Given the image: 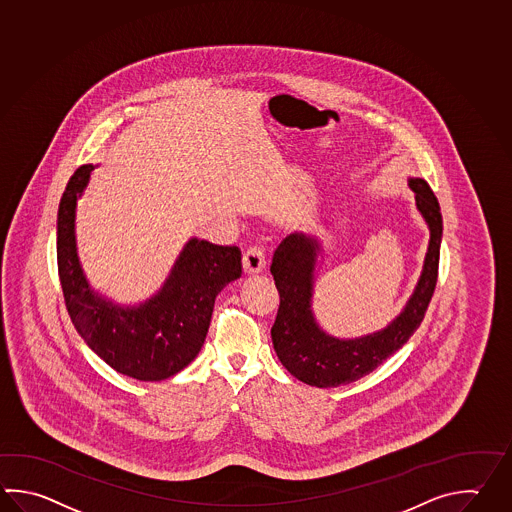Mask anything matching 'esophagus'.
Returning a JSON list of instances; mask_svg holds the SVG:
<instances>
[{
    "mask_svg": "<svg viewBox=\"0 0 512 512\" xmlns=\"http://www.w3.org/2000/svg\"><path fill=\"white\" fill-rule=\"evenodd\" d=\"M266 266V257H264V250L261 246H250L248 250L244 251L242 257V268L246 273H259L264 270Z\"/></svg>",
    "mask_w": 512,
    "mask_h": 512,
    "instance_id": "esophagus-1",
    "label": "esophagus"
}]
</instances>
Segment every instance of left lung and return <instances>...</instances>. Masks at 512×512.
<instances>
[{"instance_id":"8db88e82","label":"left lung","mask_w":512,"mask_h":512,"mask_svg":"<svg viewBox=\"0 0 512 512\" xmlns=\"http://www.w3.org/2000/svg\"><path fill=\"white\" fill-rule=\"evenodd\" d=\"M410 188L414 189L419 211L430 226V246L416 292L405 312L383 332L354 341H339L324 335L310 310L313 262L319 250L317 240L293 233L273 253V281L281 297L272 326L273 348L284 368L306 385L330 388L361 379L405 345L423 321L438 284L443 219L438 199L427 180L410 178Z\"/></svg>"}]
</instances>
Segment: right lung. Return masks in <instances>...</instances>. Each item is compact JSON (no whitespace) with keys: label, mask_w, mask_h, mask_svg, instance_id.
<instances>
[{"label":"right lung","mask_w":512,"mask_h":512,"mask_svg":"<svg viewBox=\"0 0 512 512\" xmlns=\"http://www.w3.org/2000/svg\"><path fill=\"white\" fill-rule=\"evenodd\" d=\"M93 166L78 167L58 208V275L74 328L107 365L138 381L175 376L197 357L217 293L242 273L237 246L189 240L166 286L149 303L122 310L98 299L85 281L74 244L76 195Z\"/></svg>","instance_id":"obj_1"}]
</instances>
